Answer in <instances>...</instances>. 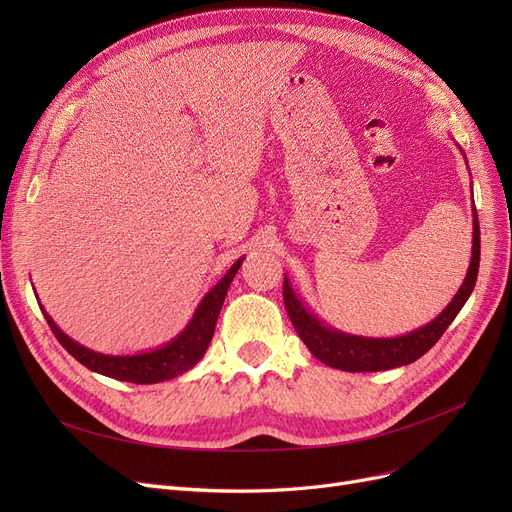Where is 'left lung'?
<instances>
[{
	"label": "left lung",
	"instance_id": "obj_1",
	"mask_svg": "<svg viewBox=\"0 0 512 512\" xmlns=\"http://www.w3.org/2000/svg\"><path fill=\"white\" fill-rule=\"evenodd\" d=\"M472 215H474V232H472V258L470 267L463 280L461 288L448 303L442 314H438L425 327L399 337H363L342 333L329 324H324L312 309H309L290 286L288 277H284V305L292 320L294 331L299 333L303 344L309 348L318 361L324 365L342 369V371H382L401 365H410L431 348L436 346L442 333L448 329V324L455 320L466 305L470 294L476 286L478 262H480V228L478 215L472 200Z\"/></svg>",
	"mask_w": 512,
	"mask_h": 512
}]
</instances>
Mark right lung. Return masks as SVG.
I'll use <instances>...</instances> for the list:
<instances>
[{
  "label": "right lung",
  "instance_id": "right-lung-1",
  "mask_svg": "<svg viewBox=\"0 0 512 512\" xmlns=\"http://www.w3.org/2000/svg\"><path fill=\"white\" fill-rule=\"evenodd\" d=\"M243 258H239L235 265H232L222 280L215 284L203 301L198 303L196 312L192 320L175 339H170L168 344L149 350V352H138V354H102L96 350H89L81 346L79 342H74L72 337H68L64 331H61L55 320L44 312V307L40 305L42 314L49 322L51 331L55 333L57 342L64 346L76 361L85 365L87 369L96 371V374L123 380V382H134V384H156L175 378L183 371L192 369L200 359H203L211 337L215 331V322H218L220 309L224 305L226 292L230 288V282L235 280V275L241 267Z\"/></svg>",
  "mask_w": 512,
  "mask_h": 512
}]
</instances>
